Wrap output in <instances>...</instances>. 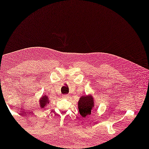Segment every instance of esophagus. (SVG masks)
Instances as JSON below:
<instances>
[{
	"label": "esophagus",
	"mask_w": 149,
	"mask_h": 149,
	"mask_svg": "<svg viewBox=\"0 0 149 149\" xmlns=\"http://www.w3.org/2000/svg\"><path fill=\"white\" fill-rule=\"evenodd\" d=\"M62 97L63 98H68V97H69V96L68 95H64L62 96Z\"/></svg>",
	"instance_id": "obj_1"
}]
</instances>
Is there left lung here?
Wrapping results in <instances>:
<instances>
[{"label":"left lung","instance_id":"obj_1","mask_svg":"<svg viewBox=\"0 0 149 149\" xmlns=\"http://www.w3.org/2000/svg\"><path fill=\"white\" fill-rule=\"evenodd\" d=\"M94 107L93 97L91 96H82L78 102V109L80 115L83 117H86L91 114V110Z\"/></svg>","mask_w":149,"mask_h":149}]
</instances>
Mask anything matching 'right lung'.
Returning <instances> with one entry per match:
<instances>
[{
	"instance_id": "right-lung-1",
	"label": "right lung",
	"mask_w": 149,
	"mask_h": 149,
	"mask_svg": "<svg viewBox=\"0 0 149 149\" xmlns=\"http://www.w3.org/2000/svg\"><path fill=\"white\" fill-rule=\"evenodd\" d=\"M49 99L47 96H44L40 100V107L42 108H45L46 105L49 104Z\"/></svg>"
}]
</instances>
